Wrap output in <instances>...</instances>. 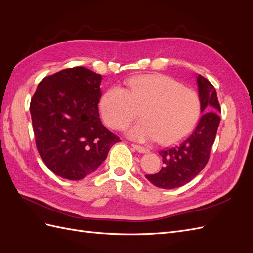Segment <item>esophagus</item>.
I'll return each mask as SVG.
<instances>
[{
  "instance_id": "esophagus-1",
  "label": "esophagus",
  "mask_w": 253,
  "mask_h": 253,
  "mask_svg": "<svg viewBox=\"0 0 253 253\" xmlns=\"http://www.w3.org/2000/svg\"><path fill=\"white\" fill-rule=\"evenodd\" d=\"M132 147L139 153H142V154H144V153H149V149L144 148V147H141V145H138V144H132Z\"/></svg>"
}]
</instances>
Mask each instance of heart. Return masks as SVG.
I'll return each instance as SVG.
<instances>
[{"label": "heart", "mask_w": 253, "mask_h": 253, "mask_svg": "<svg viewBox=\"0 0 253 253\" xmlns=\"http://www.w3.org/2000/svg\"><path fill=\"white\" fill-rule=\"evenodd\" d=\"M126 84V89L112 86L100 98L99 111L106 126L124 128L140 110L142 119L126 129L131 139L171 144L193 131L201 115L195 90L163 74L135 76Z\"/></svg>", "instance_id": "1"}]
</instances>
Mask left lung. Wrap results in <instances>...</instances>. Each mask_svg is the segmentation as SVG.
Returning a JSON list of instances; mask_svg holds the SVG:
<instances>
[{
	"label": "left lung",
	"instance_id": "left-lung-1",
	"mask_svg": "<svg viewBox=\"0 0 253 253\" xmlns=\"http://www.w3.org/2000/svg\"><path fill=\"white\" fill-rule=\"evenodd\" d=\"M196 82L203 115L188 138L173 148L159 152L164 164L162 170L156 174L145 175L158 188L169 190L186 185L204 169L209 160L220 121V106L216 90L210 81L197 75Z\"/></svg>",
	"mask_w": 253,
	"mask_h": 253
}]
</instances>
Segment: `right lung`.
Masks as SVG:
<instances>
[{
	"instance_id": "right-lung-1",
	"label": "right lung",
	"mask_w": 253,
	"mask_h": 253,
	"mask_svg": "<svg viewBox=\"0 0 253 253\" xmlns=\"http://www.w3.org/2000/svg\"><path fill=\"white\" fill-rule=\"evenodd\" d=\"M101 80L88 68H66L45 77L30 101L38 152L60 177L84 178L120 141L99 117Z\"/></svg>"
}]
</instances>
